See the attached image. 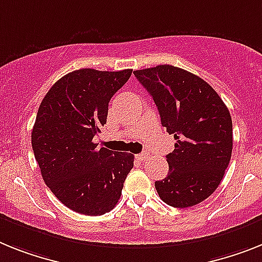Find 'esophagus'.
I'll return each instance as SVG.
<instances>
[{"label":"esophagus","instance_id":"obj_1","mask_svg":"<svg viewBox=\"0 0 262 262\" xmlns=\"http://www.w3.org/2000/svg\"><path fill=\"white\" fill-rule=\"evenodd\" d=\"M148 153H146V151H145V153H141V155H137V158L138 160H140V161H144V160H146V158H148Z\"/></svg>","mask_w":262,"mask_h":262}]
</instances>
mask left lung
Returning a JSON list of instances; mask_svg holds the SVG:
<instances>
[{
    "label": "left lung",
    "instance_id": "8db88e82",
    "mask_svg": "<svg viewBox=\"0 0 262 262\" xmlns=\"http://www.w3.org/2000/svg\"><path fill=\"white\" fill-rule=\"evenodd\" d=\"M148 90L162 126L174 136L166 156L169 173L155 186L160 199L174 208H189L208 199L223 180L232 157V117L209 83L172 65L135 70Z\"/></svg>",
    "mask_w": 262,
    "mask_h": 262
}]
</instances>
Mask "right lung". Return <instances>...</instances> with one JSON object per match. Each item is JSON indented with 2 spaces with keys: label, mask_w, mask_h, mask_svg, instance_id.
Listing matches in <instances>:
<instances>
[{
  "label": "right lung",
  "mask_w": 262,
  "mask_h": 262,
  "mask_svg": "<svg viewBox=\"0 0 262 262\" xmlns=\"http://www.w3.org/2000/svg\"><path fill=\"white\" fill-rule=\"evenodd\" d=\"M132 69H80L57 81L43 97L32 146L48 188L69 209L86 216L111 212L121 197L135 156L98 148L109 101Z\"/></svg>",
  "instance_id": "add662e5"
}]
</instances>
